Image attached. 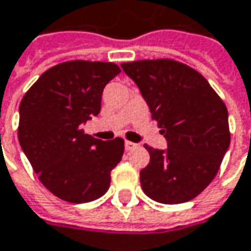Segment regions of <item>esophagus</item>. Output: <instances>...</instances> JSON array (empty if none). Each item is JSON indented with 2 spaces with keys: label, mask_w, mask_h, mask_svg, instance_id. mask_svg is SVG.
<instances>
[{
  "label": "esophagus",
  "mask_w": 251,
  "mask_h": 251,
  "mask_svg": "<svg viewBox=\"0 0 251 251\" xmlns=\"http://www.w3.org/2000/svg\"><path fill=\"white\" fill-rule=\"evenodd\" d=\"M125 148H126V151H132V149L136 148V144H133V142H129V141H126Z\"/></svg>",
  "instance_id": "34e87169"
}]
</instances>
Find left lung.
Here are the masks:
<instances>
[{
    "instance_id": "1",
    "label": "left lung",
    "mask_w": 251,
    "mask_h": 251,
    "mask_svg": "<svg viewBox=\"0 0 251 251\" xmlns=\"http://www.w3.org/2000/svg\"><path fill=\"white\" fill-rule=\"evenodd\" d=\"M121 67L139 87L168 145H145L151 159L141 171L144 193L162 204L193 200L214 179L230 145L226 104L207 80L182 63L139 60Z\"/></svg>"
}]
</instances>
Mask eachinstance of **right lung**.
Instances as JSON below:
<instances>
[{
	"mask_svg": "<svg viewBox=\"0 0 251 251\" xmlns=\"http://www.w3.org/2000/svg\"><path fill=\"white\" fill-rule=\"evenodd\" d=\"M119 73L115 63L66 61L44 72L20 103V145L41 184L64 201L102 197L122 159V138L104 142L83 130L100 112L104 86Z\"/></svg>",
	"mask_w": 251,
	"mask_h": 251,
	"instance_id": "right-lung-1",
	"label": "right lung"
}]
</instances>
